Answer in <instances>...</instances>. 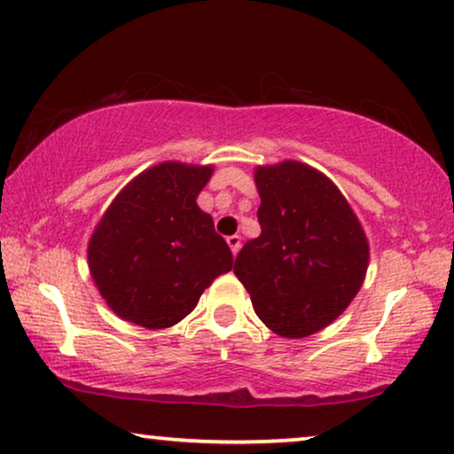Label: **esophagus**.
<instances>
[{"label": "esophagus", "instance_id": "34e87169", "mask_svg": "<svg viewBox=\"0 0 454 454\" xmlns=\"http://www.w3.org/2000/svg\"><path fill=\"white\" fill-rule=\"evenodd\" d=\"M227 244H229V247H231V252H233V256H235V254H238V252H239V247H241V238H239L238 233H235V235H229V238H227Z\"/></svg>", "mask_w": 454, "mask_h": 454}]
</instances>
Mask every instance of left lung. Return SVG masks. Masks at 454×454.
I'll list each match as a JSON object with an SVG mask.
<instances>
[{"label": "left lung", "mask_w": 454, "mask_h": 454, "mask_svg": "<svg viewBox=\"0 0 454 454\" xmlns=\"http://www.w3.org/2000/svg\"><path fill=\"white\" fill-rule=\"evenodd\" d=\"M260 235L233 272L254 312L285 339L337 320L362 287L370 247L349 202L325 173L300 160L256 167Z\"/></svg>", "instance_id": "left-lung-1"}]
</instances>
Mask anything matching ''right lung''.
I'll list each match as a JSON object with an SVG mask.
<instances>
[{"label": "right lung", "mask_w": 454, "mask_h": 454, "mask_svg": "<svg viewBox=\"0 0 454 454\" xmlns=\"http://www.w3.org/2000/svg\"><path fill=\"white\" fill-rule=\"evenodd\" d=\"M210 176V165H154L134 177L98 221L89 269L120 318L145 328L177 325L202 291L231 270L227 241L196 204Z\"/></svg>", "instance_id": "obj_1"}]
</instances>
